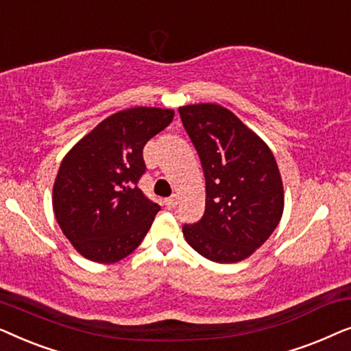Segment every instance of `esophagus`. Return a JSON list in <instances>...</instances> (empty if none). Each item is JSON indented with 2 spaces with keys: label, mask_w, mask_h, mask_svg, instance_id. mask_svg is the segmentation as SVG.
I'll use <instances>...</instances> for the list:
<instances>
[{
  "label": "esophagus",
  "mask_w": 351,
  "mask_h": 351,
  "mask_svg": "<svg viewBox=\"0 0 351 351\" xmlns=\"http://www.w3.org/2000/svg\"><path fill=\"white\" fill-rule=\"evenodd\" d=\"M165 204L167 206V208H176L177 204H179V198H177V195H172V196H169V198H166L165 199Z\"/></svg>",
  "instance_id": "obj_1"
}]
</instances>
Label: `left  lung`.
<instances>
[{
    "mask_svg": "<svg viewBox=\"0 0 351 351\" xmlns=\"http://www.w3.org/2000/svg\"><path fill=\"white\" fill-rule=\"evenodd\" d=\"M206 179L199 222L184 225L186 243L219 263L247 258L270 238L285 209L276 160L265 142L222 105L179 108Z\"/></svg>",
    "mask_w": 351,
    "mask_h": 351,
    "instance_id": "obj_1",
    "label": "left lung"
}]
</instances>
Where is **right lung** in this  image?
<instances>
[{
	"label": "right lung",
	"mask_w": 351,
	"mask_h": 351,
	"mask_svg": "<svg viewBox=\"0 0 351 351\" xmlns=\"http://www.w3.org/2000/svg\"><path fill=\"white\" fill-rule=\"evenodd\" d=\"M172 118L169 108L123 110L97 124L62 160L52 208L83 257L114 263L145 238L161 208L137 186L145 172L143 147Z\"/></svg>",
	"instance_id": "add662e5"
}]
</instances>
